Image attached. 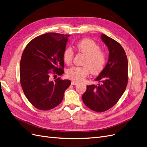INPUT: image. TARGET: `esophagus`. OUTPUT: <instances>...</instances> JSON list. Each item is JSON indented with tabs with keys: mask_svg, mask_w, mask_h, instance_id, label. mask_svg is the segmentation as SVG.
Listing matches in <instances>:
<instances>
[{
	"mask_svg": "<svg viewBox=\"0 0 147 147\" xmlns=\"http://www.w3.org/2000/svg\"><path fill=\"white\" fill-rule=\"evenodd\" d=\"M78 84H79V82L75 81V80H72L71 81V85H77Z\"/></svg>",
	"mask_w": 147,
	"mask_h": 147,
	"instance_id": "1",
	"label": "esophagus"
}]
</instances>
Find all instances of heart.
<instances>
[{
  "label": "heart",
  "mask_w": 147,
  "mask_h": 147,
  "mask_svg": "<svg viewBox=\"0 0 147 147\" xmlns=\"http://www.w3.org/2000/svg\"><path fill=\"white\" fill-rule=\"evenodd\" d=\"M77 50L86 55L82 63L84 66L74 67L67 69V76L76 81L83 80L90 74L96 75L105 69L107 60L105 51L100 49V46L94 41L85 38L78 41L75 45ZM74 57L73 49L67 47L63 52V59L67 65L71 63Z\"/></svg>",
  "instance_id": "b5f03b06"
}]
</instances>
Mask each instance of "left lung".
Instances as JSON below:
<instances>
[{"label":"left lung","instance_id":"1","mask_svg":"<svg viewBox=\"0 0 147 147\" xmlns=\"http://www.w3.org/2000/svg\"><path fill=\"white\" fill-rule=\"evenodd\" d=\"M109 51L107 63L95 79L99 84L87 86L82 100L91 110L102 112L109 109L118 101L125 91L128 80V63L121 45L105 34L101 35Z\"/></svg>","mask_w":147,"mask_h":147}]
</instances>
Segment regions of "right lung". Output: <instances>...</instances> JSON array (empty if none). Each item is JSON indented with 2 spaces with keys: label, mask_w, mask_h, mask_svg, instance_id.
<instances>
[{
  "label": "right lung",
  "mask_w": 147,
  "mask_h": 147,
  "mask_svg": "<svg viewBox=\"0 0 147 147\" xmlns=\"http://www.w3.org/2000/svg\"><path fill=\"white\" fill-rule=\"evenodd\" d=\"M69 35L57 33L35 37L27 44L20 62V82L23 92L38 109L48 111L62 101L69 80L60 77L54 81L51 76L64 73L63 52Z\"/></svg>",
  "instance_id": "obj_1"
}]
</instances>
